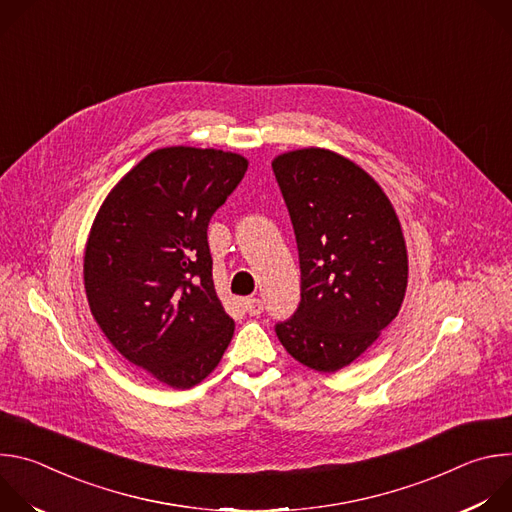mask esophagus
<instances>
[{
    "label": "esophagus",
    "instance_id": "obj_1",
    "mask_svg": "<svg viewBox=\"0 0 512 512\" xmlns=\"http://www.w3.org/2000/svg\"><path fill=\"white\" fill-rule=\"evenodd\" d=\"M245 312L249 316H259L263 312V302L259 298H247L245 300Z\"/></svg>",
    "mask_w": 512,
    "mask_h": 512
}]
</instances>
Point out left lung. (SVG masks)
Listing matches in <instances>:
<instances>
[{
	"instance_id": "1",
	"label": "left lung",
	"mask_w": 512,
	"mask_h": 512,
	"mask_svg": "<svg viewBox=\"0 0 512 512\" xmlns=\"http://www.w3.org/2000/svg\"><path fill=\"white\" fill-rule=\"evenodd\" d=\"M271 166L302 271L300 306L275 332L308 369L336 373L401 310L409 273L401 223L383 188L344 156L304 148Z\"/></svg>"
}]
</instances>
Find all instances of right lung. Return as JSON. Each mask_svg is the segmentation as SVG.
Listing matches in <instances>:
<instances>
[{"instance_id": "1", "label": "right lung", "mask_w": 512, "mask_h": 512, "mask_svg": "<svg viewBox=\"0 0 512 512\" xmlns=\"http://www.w3.org/2000/svg\"><path fill=\"white\" fill-rule=\"evenodd\" d=\"M247 166L223 150H156L117 182L91 227L83 265L91 314L123 358L172 389L204 381L233 338L206 229Z\"/></svg>"}]
</instances>
